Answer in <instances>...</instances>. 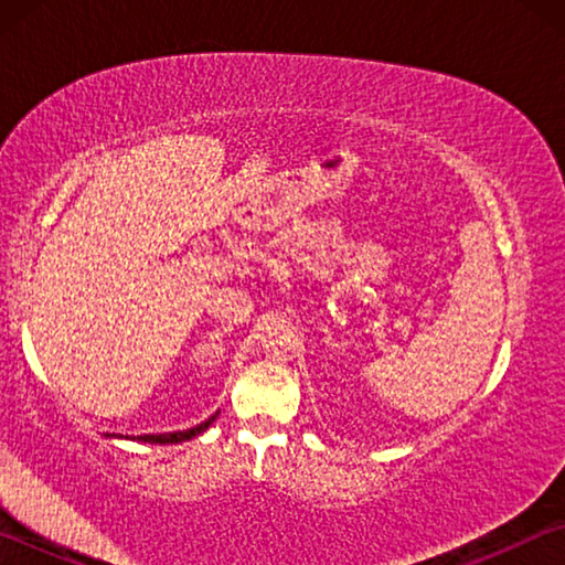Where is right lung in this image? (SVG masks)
Instances as JSON below:
<instances>
[{"mask_svg": "<svg viewBox=\"0 0 565 565\" xmlns=\"http://www.w3.org/2000/svg\"><path fill=\"white\" fill-rule=\"evenodd\" d=\"M214 418H216V414L212 416V418H206L204 424H199V426H194V428H186V431H174V434H147V436H137V441H145V444H181V441H189V438H194V436H199L202 431H206L209 426L214 424Z\"/></svg>", "mask_w": 565, "mask_h": 565, "instance_id": "right-lung-1", "label": "right lung"}]
</instances>
